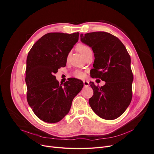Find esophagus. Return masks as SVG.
Segmentation results:
<instances>
[{
	"mask_svg": "<svg viewBox=\"0 0 154 154\" xmlns=\"http://www.w3.org/2000/svg\"><path fill=\"white\" fill-rule=\"evenodd\" d=\"M83 85H84L85 87H88L90 86V82L87 80H83Z\"/></svg>",
	"mask_w": 154,
	"mask_h": 154,
	"instance_id": "1",
	"label": "esophagus"
}]
</instances>
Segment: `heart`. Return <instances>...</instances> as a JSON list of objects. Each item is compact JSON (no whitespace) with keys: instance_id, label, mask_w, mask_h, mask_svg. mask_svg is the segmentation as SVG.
<instances>
[{"instance_id":"heart-1","label":"heart","mask_w":154,"mask_h":154,"mask_svg":"<svg viewBox=\"0 0 154 154\" xmlns=\"http://www.w3.org/2000/svg\"><path fill=\"white\" fill-rule=\"evenodd\" d=\"M77 48L78 49V50L82 54V55H83V57H85V56L86 55V54L91 51L90 48L87 46V45L85 44H79L77 45ZM70 58V53H68L67 54V57H66V60L68 61L69 59ZM74 75L75 77L77 78V79H83L85 77V74L84 73H83L82 71H76L74 72Z\"/></svg>"}]
</instances>
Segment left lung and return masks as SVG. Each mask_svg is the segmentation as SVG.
Returning a JSON list of instances; mask_svg holds the SVG:
<instances>
[{"instance_id": "obj_1", "label": "left lung", "mask_w": 154, "mask_h": 154, "mask_svg": "<svg viewBox=\"0 0 154 154\" xmlns=\"http://www.w3.org/2000/svg\"><path fill=\"white\" fill-rule=\"evenodd\" d=\"M80 40L94 53L92 77L106 82L103 87L90 82L93 95L89 99V104L100 117L116 119L123 114L132 99L133 75L130 56L122 42L108 32L82 34Z\"/></svg>"}]
</instances>
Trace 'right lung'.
<instances>
[{"label": "right lung", "instance_id": "right-lung-1", "mask_svg": "<svg viewBox=\"0 0 154 154\" xmlns=\"http://www.w3.org/2000/svg\"><path fill=\"white\" fill-rule=\"evenodd\" d=\"M79 32L48 33L30 50L26 60L27 101L35 116L44 122L57 123L67 115L83 83L71 78L63 87L56 74L66 64L67 54L79 40Z\"/></svg>", "mask_w": 154, "mask_h": 154}]
</instances>
